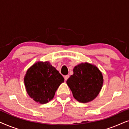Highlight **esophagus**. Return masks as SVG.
<instances>
[{"label":"esophagus","mask_w":129,"mask_h":129,"mask_svg":"<svg viewBox=\"0 0 129 129\" xmlns=\"http://www.w3.org/2000/svg\"><path fill=\"white\" fill-rule=\"evenodd\" d=\"M64 80H67L68 79V78L69 77V75H66V76H64Z\"/></svg>","instance_id":"obj_1"}]
</instances>
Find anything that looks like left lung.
Returning a JSON list of instances; mask_svg holds the SVG:
<instances>
[{
    "instance_id": "1",
    "label": "left lung",
    "mask_w": 129,
    "mask_h": 129,
    "mask_svg": "<svg viewBox=\"0 0 129 129\" xmlns=\"http://www.w3.org/2000/svg\"><path fill=\"white\" fill-rule=\"evenodd\" d=\"M66 83L76 100L87 103L98 96L103 86V77L96 66L82 63L74 68L73 75Z\"/></svg>"
}]
</instances>
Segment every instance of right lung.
<instances>
[{
	"instance_id": "right-lung-1",
	"label": "right lung",
	"mask_w": 129,
	"mask_h": 129,
	"mask_svg": "<svg viewBox=\"0 0 129 129\" xmlns=\"http://www.w3.org/2000/svg\"><path fill=\"white\" fill-rule=\"evenodd\" d=\"M24 82L29 96L45 104L53 99L64 78L49 61H38L27 70Z\"/></svg>"
}]
</instances>
